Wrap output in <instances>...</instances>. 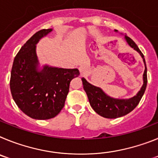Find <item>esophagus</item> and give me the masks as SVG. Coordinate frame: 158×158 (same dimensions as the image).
<instances>
[{
	"instance_id": "34e87169",
	"label": "esophagus",
	"mask_w": 158,
	"mask_h": 158,
	"mask_svg": "<svg viewBox=\"0 0 158 158\" xmlns=\"http://www.w3.org/2000/svg\"><path fill=\"white\" fill-rule=\"evenodd\" d=\"M79 70H80L81 75H85L89 73V69L85 65H81V66L79 67Z\"/></svg>"
}]
</instances>
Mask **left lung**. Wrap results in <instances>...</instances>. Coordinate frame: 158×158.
Masks as SVG:
<instances>
[{
  "mask_svg": "<svg viewBox=\"0 0 158 158\" xmlns=\"http://www.w3.org/2000/svg\"><path fill=\"white\" fill-rule=\"evenodd\" d=\"M115 31H117V30ZM125 39L128 44L140 54L142 58H143V62L146 66L144 74H143V85L136 96L127 100H118V99L111 98L102 91L101 89L89 83L84 77L81 78L84 89L87 94L89 103L91 107H93V109L98 115L107 118H118V117L126 115L131 111H133L140 102L142 96L146 91V85H147V69H146L144 55L139 50L136 43L131 40V38L125 35Z\"/></svg>",
  "mask_w": 158,
  "mask_h": 158,
  "instance_id": "left-lung-1",
  "label": "left lung"
}]
</instances>
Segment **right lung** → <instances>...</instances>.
I'll list each match as a JSON object with an SVG mask.
<instances>
[{
  "mask_svg": "<svg viewBox=\"0 0 158 158\" xmlns=\"http://www.w3.org/2000/svg\"><path fill=\"white\" fill-rule=\"evenodd\" d=\"M52 29L37 31L24 43L14 58L10 89L16 105L35 119L56 116L65 105L73 78L80 75L77 69H62L45 65L38 70L36 43Z\"/></svg>",
  "mask_w": 158,
  "mask_h": 158,
  "instance_id": "add662e5",
  "label": "right lung"
}]
</instances>
